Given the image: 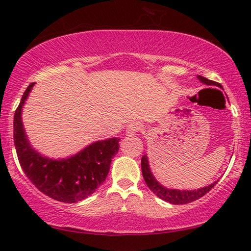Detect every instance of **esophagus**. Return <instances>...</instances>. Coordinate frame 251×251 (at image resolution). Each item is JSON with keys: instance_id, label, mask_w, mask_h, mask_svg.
<instances>
[{"instance_id": "obj_1", "label": "esophagus", "mask_w": 251, "mask_h": 251, "mask_svg": "<svg viewBox=\"0 0 251 251\" xmlns=\"http://www.w3.org/2000/svg\"><path fill=\"white\" fill-rule=\"evenodd\" d=\"M142 124L138 122H133L130 123V124L127 126V129H126V133L127 135H134L136 133H138V131L142 130Z\"/></svg>"}]
</instances>
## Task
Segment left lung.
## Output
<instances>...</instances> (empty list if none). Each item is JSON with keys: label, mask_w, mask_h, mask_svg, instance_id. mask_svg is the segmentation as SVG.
Masks as SVG:
<instances>
[{"label": "left lung", "mask_w": 251, "mask_h": 251, "mask_svg": "<svg viewBox=\"0 0 251 251\" xmlns=\"http://www.w3.org/2000/svg\"><path fill=\"white\" fill-rule=\"evenodd\" d=\"M199 80H201L202 83L206 85H215V86L222 87V85L217 82H214V80H210L203 76L198 75L197 76ZM142 173L143 177L145 179V182L148 186L152 193H154L157 197H159L163 201L174 203V205H185V203H189L192 201H197V199L201 198L202 196L210 192L211 188H214L215 185L217 184L218 181H215L214 184L205 187V188H201L197 190H177V189H167L165 187L161 186L158 181L155 179V177L151 175L150 165H148V159L147 156L144 155L142 157Z\"/></svg>", "instance_id": "1"}]
</instances>
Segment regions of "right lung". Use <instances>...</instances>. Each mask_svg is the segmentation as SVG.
<instances>
[{"label":"right lung","instance_id":"add662e5","mask_svg":"<svg viewBox=\"0 0 251 251\" xmlns=\"http://www.w3.org/2000/svg\"><path fill=\"white\" fill-rule=\"evenodd\" d=\"M24 92L14 114V145L21 167L32 184L46 196L62 202H77L91 196L105 181L112 158L118 151L117 138L92 144L71 158H44L29 146L21 112L33 85Z\"/></svg>","mask_w":251,"mask_h":251}]
</instances>
